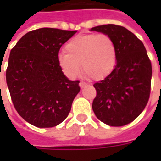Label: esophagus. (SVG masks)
<instances>
[{"mask_svg": "<svg viewBox=\"0 0 161 161\" xmlns=\"http://www.w3.org/2000/svg\"><path fill=\"white\" fill-rule=\"evenodd\" d=\"M87 85V84L85 83V82H83V81H81L80 83H79V86H80L81 89H83V88H84L85 86Z\"/></svg>", "mask_w": 161, "mask_h": 161, "instance_id": "esophagus-1", "label": "esophagus"}]
</instances>
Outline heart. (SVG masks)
Returning a JSON list of instances; mask_svg holds the SVG:
<instances>
[{
  "instance_id": "b5f03b06",
  "label": "heart",
  "mask_w": 161,
  "mask_h": 161,
  "mask_svg": "<svg viewBox=\"0 0 161 161\" xmlns=\"http://www.w3.org/2000/svg\"><path fill=\"white\" fill-rule=\"evenodd\" d=\"M65 53L58 55V63L70 78L81 72L91 79L101 80L111 73L117 63V48L107 34H80L65 46Z\"/></svg>"
}]
</instances>
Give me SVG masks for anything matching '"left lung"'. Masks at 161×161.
I'll return each mask as SVG.
<instances>
[{"mask_svg":"<svg viewBox=\"0 0 161 161\" xmlns=\"http://www.w3.org/2000/svg\"><path fill=\"white\" fill-rule=\"evenodd\" d=\"M112 38L117 48V63L111 73L94 84L95 115L105 124L124 126L143 111L150 96L152 64L143 43L123 26L114 24L92 27Z\"/></svg>","mask_w":161,"mask_h":161,"instance_id":"obj_1","label":"left lung"}]
</instances>
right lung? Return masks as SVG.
Returning <instances> with one entry per match:
<instances>
[{"instance_id": "add662e5", "label": "right lung", "mask_w": 161, "mask_h": 161, "mask_svg": "<svg viewBox=\"0 0 161 161\" xmlns=\"http://www.w3.org/2000/svg\"><path fill=\"white\" fill-rule=\"evenodd\" d=\"M77 31L43 27L26 33L11 50L6 80L19 115L38 128L65 120L79 81L69 80L58 63L60 47Z\"/></svg>"}]
</instances>
